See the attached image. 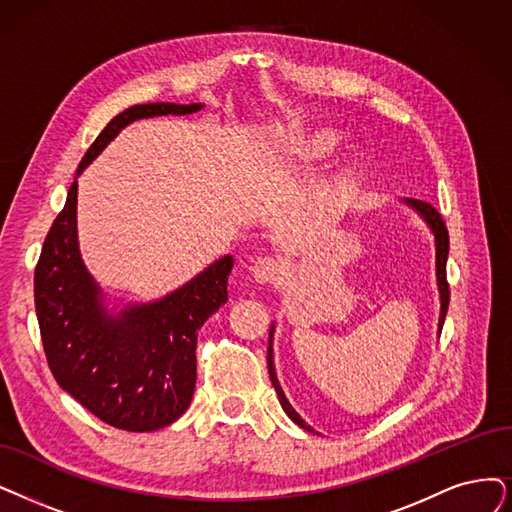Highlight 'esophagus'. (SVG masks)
I'll return each instance as SVG.
<instances>
[{"instance_id":"1","label":"esophagus","mask_w":512,"mask_h":512,"mask_svg":"<svg viewBox=\"0 0 512 512\" xmlns=\"http://www.w3.org/2000/svg\"><path fill=\"white\" fill-rule=\"evenodd\" d=\"M252 277L256 283L260 285H267V283H277L283 275V264L275 258H258L254 264H252Z\"/></svg>"}]
</instances>
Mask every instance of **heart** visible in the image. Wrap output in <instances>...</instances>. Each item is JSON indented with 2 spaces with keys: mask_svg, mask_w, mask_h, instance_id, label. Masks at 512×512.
Here are the masks:
<instances>
[{
  "mask_svg": "<svg viewBox=\"0 0 512 512\" xmlns=\"http://www.w3.org/2000/svg\"><path fill=\"white\" fill-rule=\"evenodd\" d=\"M342 145V136L332 128H315V130H304L300 132L292 142V153L309 159L319 161L334 155Z\"/></svg>",
  "mask_w": 512,
  "mask_h": 512,
  "instance_id": "heart-1",
  "label": "heart"
}]
</instances>
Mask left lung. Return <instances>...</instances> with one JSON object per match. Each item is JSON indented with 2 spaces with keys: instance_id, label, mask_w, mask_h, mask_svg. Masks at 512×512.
Here are the masks:
<instances>
[{
  "instance_id": "left-lung-1",
  "label": "left lung",
  "mask_w": 512,
  "mask_h": 512,
  "mask_svg": "<svg viewBox=\"0 0 512 512\" xmlns=\"http://www.w3.org/2000/svg\"><path fill=\"white\" fill-rule=\"evenodd\" d=\"M405 203L422 216V220L428 224V229H431L433 235H435V254H437L435 267H437V288H439V300H441V313H439V334H441L443 321H445V315H447V306H449V285H447V277H445V264H447V252H449V235H447V229H445V222H443L441 214L431 206V203L420 201V199H405ZM269 336H271L269 338V357H267V361H269V376H271V382H273L275 391H277V397H279V403L283 407V412L288 414L300 428H304V431L313 433V428L306 424L298 416V412L294 410V407L290 405L288 397H285L283 388H281V384L277 380L275 365H273V346H271V342H273V325H271V334Z\"/></svg>"
}]
</instances>
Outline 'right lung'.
Returning <instances> with one entry per match:
<instances>
[{"mask_svg": "<svg viewBox=\"0 0 512 512\" xmlns=\"http://www.w3.org/2000/svg\"><path fill=\"white\" fill-rule=\"evenodd\" d=\"M201 107L149 102L113 117L81 159L35 267V311L56 382L96 418L132 433L168 426L191 405L197 332L227 302L233 256L218 258L161 300L109 313L79 254L77 176L132 121Z\"/></svg>", "mask_w": 512, "mask_h": 512, "instance_id": "add662e5", "label": "right lung"}]
</instances>
